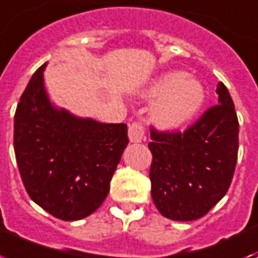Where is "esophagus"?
I'll use <instances>...</instances> for the list:
<instances>
[{
  "label": "esophagus",
  "mask_w": 258,
  "mask_h": 258,
  "mask_svg": "<svg viewBox=\"0 0 258 258\" xmlns=\"http://www.w3.org/2000/svg\"><path fill=\"white\" fill-rule=\"evenodd\" d=\"M128 138L134 143H139L146 138V127L142 121H134L128 127Z\"/></svg>",
  "instance_id": "esophagus-1"
}]
</instances>
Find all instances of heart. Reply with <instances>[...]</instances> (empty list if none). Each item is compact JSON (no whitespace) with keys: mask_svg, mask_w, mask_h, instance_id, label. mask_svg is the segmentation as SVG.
I'll return each mask as SVG.
<instances>
[{"mask_svg":"<svg viewBox=\"0 0 258 258\" xmlns=\"http://www.w3.org/2000/svg\"><path fill=\"white\" fill-rule=\"evenodd\" d=\"M145 96L157 100L153 108V120L164 130H176L188 123L204 101L200 82L185 78L181 72H169L158 77Z\"/></svg>","mask_w":258,"mask_h":258,"instance_id":"heart-1","label":"heart"}]
</instances>
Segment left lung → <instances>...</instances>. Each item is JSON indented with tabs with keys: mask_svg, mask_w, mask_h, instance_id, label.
<instances>
[{
	"mask_svg": "<svg viewBox=\"0 0 258 258\" xmlns=\"http://www.w3.org/2000/svg\"><path fill=\"white\" fill-rule=\"evenodd\" d=\"M212 105L185 131L151 127V198L173 221L204 216L229 190L238 157V117L223 82Z\"/></svg>",
	"mask_w": 258,
	"mask_h": 258,
	"instance_id": "obj_1",
	"label": "left lung"
}]
</instances>
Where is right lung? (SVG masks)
I'll return each mask as SVG.
<instances>
[{
	"instance_id": "right-lung-1",
	"label": "right lung",
	"mask_w": 258,
	"mask_h": 258,
	"mask_svg": "<svg viewBox=\"0 0 258 258\" xmlns=\"http://www.w3.org/2000/svg\"><path fill=\"white\" fill-rule=\"evenodd\" d=\"M44 68L35 72L17 104L16 161L35 203L58 219L78 221L107 198L128 145L127 124L80 119L52 107L44 90Z\"/></svg>"
}]
</instances>
